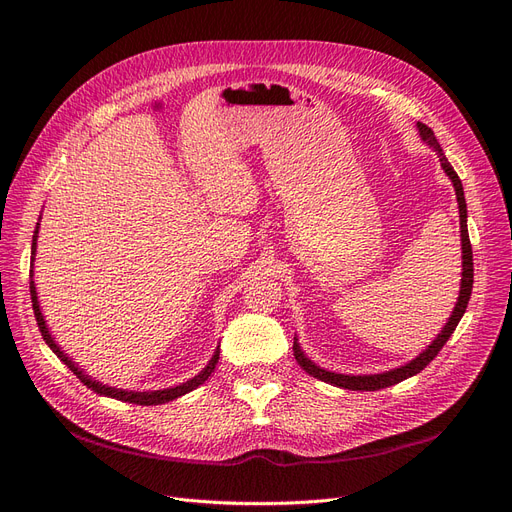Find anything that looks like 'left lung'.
Wrapping results in <instances>:
<instances>
[{"label": "left lung", "mask_w": 512, "mask_h": 512, "mask_svg": "<svg viewBox=\"0 0 512 512\" xmlns=\"http://www.w3.org/2000/svg\"><path fill=\"white\" fill-rule=\"evenodd\" d=\"M416 127H418V133H420V140L437 152L441 169L446 171V175L450 177V182H452L454 192H456L458 215H460V247H462V278H460L458 301L454 305V311H452V316L448 318L446 326L441 328V332L431 341V345L427 349H422V353H418L416 358L410 360L408 364L399 366V368H393V370H387V372H381V374H339V372L324 370L316 362H311L307 358L305 351L299 345L297 335H295L293 351H295V360L299 362V366L307 374L314 376V379H320L324 383H330V385L341 387V389H349V391H379V389H385V387L402 383V381L410 379V376L418 374L420 370H425L427 364L435 358V355L441 351V347L446 345L448 339L452 337V332L456 330L460 318L464 316L466 305H469V299H471V291H473V249H471V240H469V228H466V201H464L462 182H460L458 173L454 171V167L450 165V161L446 159V154H443L433 129L427 127L425 123H420V121L416 123Z\"/></svg>", "instance_id": "8db88e82"}]
</instances>
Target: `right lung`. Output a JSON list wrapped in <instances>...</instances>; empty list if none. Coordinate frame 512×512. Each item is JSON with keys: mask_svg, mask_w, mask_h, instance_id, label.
<instances>
[{"mask_svg": "<svg viewBox=\"0 0 512 512\" xmlns=\"http://www.w3.org/2000/svg\"><path fill=\"white\" fill-rule=\"evenodd\" d=\"M39 219H41V215H39ZM37 234H39V221H37V226H35L33 244H31V286H29V288H31V301H33L35 320H37L39 332H41L43 341H46V345L58 355L60 362H64L66 366L71 368V372L77 376V379H79L87 389H92L94 393H100V395H104V397L121 399V402H129V404H138V406H159V404L173 402V399L190 393L192 389H196L198 385H203V383L209 379L211 372L215 370L217 360H219V347L213 351V358L209 360V364H207L201 372H198V374L194 376V379H190V381H186V383H180V385H175V387H167V389H157V391H127V389L108 387V385H104V383H100V381H94L92 376H87V374L83 372V368H79V364H75L73 358H69V353H64L62 347L54 341L52 332H50V328H48V324H46V318H43V314H41L39 299H37V288H35V280H33V261H35V255H37Z\"/></svg>", "mask_w": 512, "mask_h": 512, "instance_id": "add662e5", "label": "right lung"}]
</instances>
